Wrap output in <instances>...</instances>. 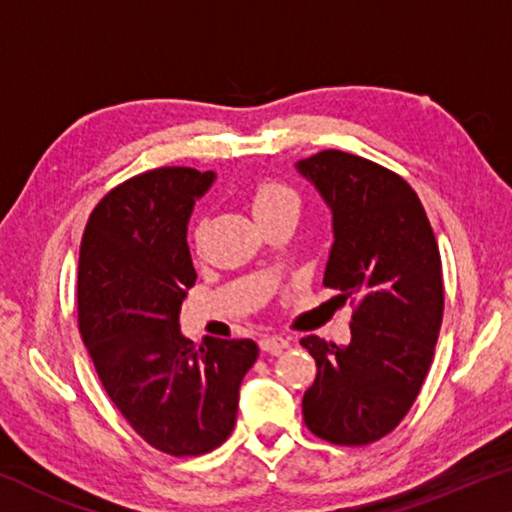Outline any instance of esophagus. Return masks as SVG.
Here are the masks:
<instances>
[{"label": "esophagus", "instance_id": "1", "mask_svg": "<svg viewBox=\"0 0 512 512\" xmlns=\"http://www.w3.org/2000/svg\"><path fill=\"white\" fill-rule=\"evenodd\" d=\"M259 348L264 352H271V355H278V352H283L285 348H290V341L283 336H262V341H259Z\"/></svg>", "mask_w": 512, "mask_h": 512}]
</instances>
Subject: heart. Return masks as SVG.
Masks as SVG:
<instances>
[{
    "instance_id": "heart-1",
    "label": "heart",
    "mask_w": 512,
    "mask_h": 512,
    "mask_svg": "<svg viewBox=\"0 0 512 512\" xmlns=\"http://www.w3.org/2000/svg\"><path fill=\"white\" fill-rule=\"evenodd\" d=\"M250 208H253L255 220L273 213H292L297 215L299 199L287 185L280 183H259L250 194Z\"/></svg>"
}]
</instances>
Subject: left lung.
Listing matches in <instances>:
<instances>
[{
  "mask_svg": "<svg viewBox=\"0 0 512 512\" xmlns=\"http://www.w3.org/2000/svg\"><path fill=\"white\" fill-rule=\"evenodd\" d=\"M294 169L331 213L322 280L357 301L350 343L301 338L318 364L304 420L329 443L366 445L406 417L434 357L443 320L438 243L413 187L376 162L322 150Z\"/></svg>",
  "mask_w": 512,
  "mask_h": 512,
  "instance_id": "1",
  "label": "left lung"
}]
</instances>
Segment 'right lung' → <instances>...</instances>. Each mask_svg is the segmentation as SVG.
<instances>
[{
	"mask_svg": "<svg viewBox=\"0 0 512 512\" xmlns=\"http://www.w3.org/2000/svg\"><path fill=\"white\" fill-rule=\"evenodd\" d=\"M215 178L162 167L115 187L92 211L78 257V327L99 380L136 434L176 457L232 434L259 355L250 338L208 336L194 350L178 322L197 280L187 222Z\"/></svg>",
	"mask_w": 512,
	"mask_h": 512,
	"instance_id": "add662e5",
	"label": "right lung"
}]
</instances>
